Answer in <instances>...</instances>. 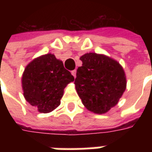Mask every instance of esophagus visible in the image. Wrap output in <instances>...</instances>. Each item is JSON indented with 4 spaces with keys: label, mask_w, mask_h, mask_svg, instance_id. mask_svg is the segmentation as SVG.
<instances>
[{
    "label": "esophagus",
    "mask_w": 152,
    "mask_h": 152,
    "mask_svg": "<svg viewBox=\"0 0 152 152\" xmlns=\"http://www.w3.org/2000/svg\"><path fill=\"white\" fill-rule=\"evenodd\" d=\"M72 76L76 78V70H73V71H72Z\"/></svg>",
    "instance_id": "1"
}]
</instances>
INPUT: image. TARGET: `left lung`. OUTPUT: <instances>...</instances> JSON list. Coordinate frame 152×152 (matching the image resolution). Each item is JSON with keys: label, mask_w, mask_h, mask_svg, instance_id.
I'll list each match as a JSON object with an SVG mask.
<instances>
[{"label": "left lung", "mask_w": 152, "mask_h": 152, "mask_svg": "<svg viewBox=\"0 0 152 152\" xmlns=\"http://www.w3.org/2000/svg\"><path fill=\"white\" fill-rule=\"evenodd\" d=\"M76 71V92L87 110L104 114L119 102L126 89V76L116 60L105 54L87 53L80 58Z\"/></svg>", "instance_id": "obj_1"}]
</instances>
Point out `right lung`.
I'll return each mask as SVG.
<instances>
[{
  "mask_svg": "<svg viewBox=\"0 0 152 152\" xmlns=\"http://www.w3.org/2000/svg\"><path fill=\"white\" fill-rule=\"evenodd\" d=\"M74 77L53 53L37 57L26 66L22 88L26 101L40 113H49L61 103L64 89Z\"/></svg>",
  "mask_w": 152,
  "mask_h": 152,
  "instance_id": "1",
  "label": "right lung"
}]
</instances>
